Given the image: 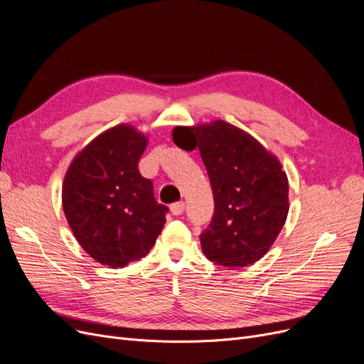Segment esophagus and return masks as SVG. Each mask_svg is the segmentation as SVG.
I'll use <instances>...</instances> for the list:
<instances>
[{
	"mask_svg": "<svg viewBox=\"0 0 364 364\" xmlns=\"http://www.w3.org/2000/svg\"><path fill=\"white\" fill-rule=\"evenodd\" d=\"M184 211V203L183 200H180V203H173L171 205V213L173 214V216H180V214H183Z\"/></svg>",
	"mask_w": 364,
	"mask_h": 364,
	"instance_id": "obj_1",
	"label": "esophagus"
}]
</instances>
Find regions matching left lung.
I'll list each match as a JSON object with an SVG mask.
<instances>
[{"instance_id":"1","label":"left lung","mask_w":364,"mask_h":364,"mask_svg":"<svg viewBox=\"0 0 364 364\" xmlns=\"http://www.w3.org/2000/svg\"><path fill=\"white\" fill-rule=\"evenodd\" d=\"M210 177L214 214L199 235L205 257L218 265L238 268L259 261L284 228L289 210L288 177L276 156L223 119L175 127L180 148L187 136Z\"/></svg>"}]
</instances>
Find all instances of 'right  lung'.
<instances>
[{
  "label": "right lung",
  "instance_id": "right-lung-1",
  "mask_svg": "<svg viewBox=\"0 0 364 364\" xmlns=\"http://www.w3.org/2000/svg\"><path fill=\"white\" fill-rule=\"evenodd\" d=\"M146 142L133 126L118 124L80 150L64 177L63 210L73 235L111 268L144 258L166 222L169 208L138 169Z\"/></svg>",
  "mask_w": 364,
  "mask_h": 364
}]
</instances>
